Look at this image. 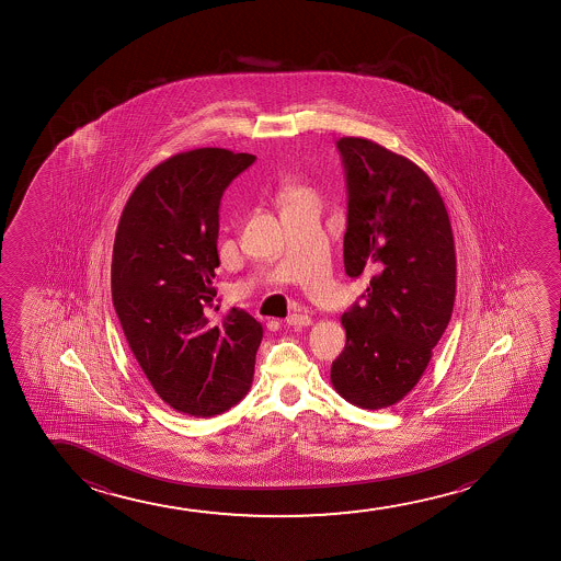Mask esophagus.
<instances>
[{"label":"esophagus","mask_w":561,"mask_h":561,"mask_svg":"<svg viewBox=\"0 0 561 561\" xmlns=\"http://www.w3.org/2000/svg\"><path fill=\"white\" fill-rule=\"evenodd\" d=\"M285 323H287V325H295V328H305V325L312 323V318L308 314H291L287 316Z\"/></svg>","instance_id":"obj_1"}]
</instances>
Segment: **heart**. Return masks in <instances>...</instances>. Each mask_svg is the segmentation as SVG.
Listing matches in <instances>:
<instances>
[{
  "mask_svg": "<svg viewBox=\"0 0 561 561\" xmlns=\"http://www.w3.org/2000/svg\"><path fill=\"white\" fill-rule=\"evenodd\" d=\"M302 192V190H293V192L287 193V197H285V201L289 199V197H293V195H297V193Z\"/></svg>",
  "mask_w": 561,
  "mask_h": 561,
  "instance_id": "heart-1",
  "label": "heart"
}]
</instances>
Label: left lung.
<instances>
[{
	"mask_svg": "<svg viewBox=\"0 0 561 561\" xmlns=\"http://www.w3.org/2000/svg\"><path fill=\"white\" fill-rule=\"evenodd\" d=\"M348 192L345 272L369 277L362 302L341 316L345 351L333 389L354 407H392L414 389L453 316V226L431 178L366 138H341Z\"/></svg>",
	"mask_w": 561,
	"mask_h": 561,
	"instance_id": "1",
	"label": "left lung"
}]
</instances>
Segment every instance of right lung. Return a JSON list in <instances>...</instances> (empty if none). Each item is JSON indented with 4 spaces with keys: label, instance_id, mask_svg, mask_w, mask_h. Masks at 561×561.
<instances>
[{
    "label": "right lung",
    "instance_id": "right-lung-1",
    "mask_svg": "<svg viewBox=\"0 0 561 561\" xmlns=\"http://www.w3.org/2000/svg\"><path fill=\"white\" fill-rule=\"evenodd\" d=\"M254 159L220 147L174 154L136 185L116 228V316L149 383L182 414H222L253 383L261 323L239 308L215 320L208 308L220 199Z\"/></svg>",
    "mask_w": 561,
    "mask_h": 561
}]
</instances>
